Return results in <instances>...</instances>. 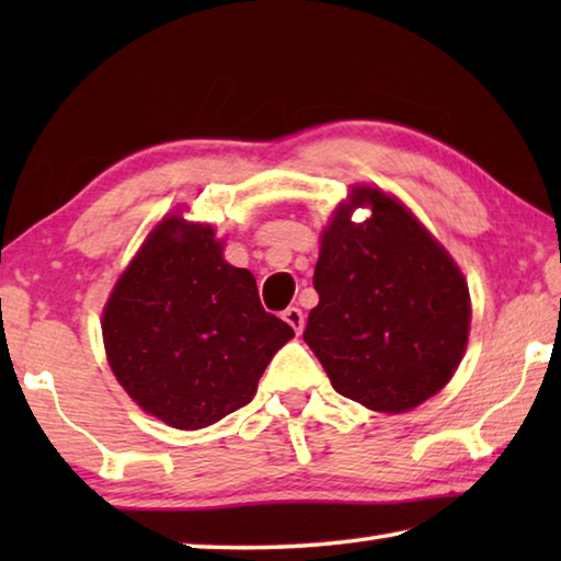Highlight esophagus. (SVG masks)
<instances>
[{"mask_svg":"<svg viewBox=\"0 0 561 561\" xmlns=\"http://www.w3.org/2000/svg\"><path fill=\"white\" fill-rule=\"evenodd\" d=\"M282 319L287 321V324L297 331V334H301V329H304V314H301V309L299 307H287L282 311Z\"/></svg>","mask_w":561,"mask_h":561,"instance_id":"obj_1","label":"esophagus"}]
</instances>
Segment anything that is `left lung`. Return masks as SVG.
<instances>
[{"instance_id":"1","label":"left lung","mask_w":561,"mask_h":561,"mask_svg":"<svg viewBox=\"0 0 561 561\" xmlns=\"http://www.w3.org/2000/svg\"><path fill=\"white\" fill-rule=\"evenodd\" d=\"M364 204L373 217L351 224ZM314 289L304 341L341 396L405 413L453 378L468 346V282L396 197L351 187L321 234Z\"/></svg>"}]
</instances>
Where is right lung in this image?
Masks as SVG:
<instances>
[{"instance_id": "1", "label": "right lung", "mask_w": 561, "mask_h": 561, "mask_svg": "<svg viewBox=\"0 0 561 561\" xmlns=\"http://www.w3.org/2000/svg\"><path fill=\"white\" fill-rule=\"evenodd\" d=\"M111 371L146 413L197 431L257 393L294 329L267 314L252 272L222 260L210 225L170 215L140 247L103 309Z\"/></svg>"}]
</instances>
